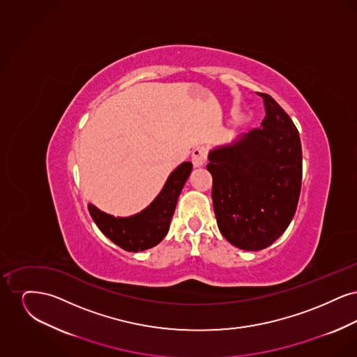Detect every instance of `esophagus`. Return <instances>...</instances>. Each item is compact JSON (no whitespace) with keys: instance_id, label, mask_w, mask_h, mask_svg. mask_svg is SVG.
Returning a JSON list of instances; mask_svg holds the SVG:
<instances>
[{"instance_id":"esophagus-1","label":"esophagus","mask_w":357,"mask_h":357,"mask_svg":"<svg viewBox=\"0 0 357 357\" xmlns=\"http://www.w3.org/2000/svg\"><path fill=\"white\" fill-rule=\"evenodd\" d=\"M191 160H192L194 167H202V166H204L206 162H207V149H206L204 146L197 147V149L192 151Z\"/></svg>"}]
</instances>
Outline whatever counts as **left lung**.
I'll list each match as a JSON object with an SVG mask.
<instances>
[{
	"label": "left lung",
	"instance_id": "1",
	"mask_svg": "<svg viewBox=\"0 0 357 357\" xmlns=\"http://www.w3.org/2000/svg\"><path fill=\"white\" fill-rule=\"evenodd\" d=\"M259 128L208 153L213 204L222 236L242 250L271 246L293 220L303 181L301 140L272 96Z\"/></svg>",
	"mask_w": 357,
	"mask_h": 357
}]
</instances>
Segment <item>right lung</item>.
Here are the masks:
<instances>
[{
	"mask_svg": "<svg viewBox=\"0 0 357 357\" xmlns=\"http://www.w3.org/2000/svg\"><path fill=\"white\" fill-rule=\"evenodd\" d=\"M191 170V162L179 165L150 206L135 215L114 217L92 204H88L89 214L102 234L121 249L134 253L147 250L166 237L178 198Z\"/></svg>",
	"mask_w": 357,
	"mask_h": 357,
	"instance_id": "add662e5",
	"label": "right lung"
}]
</instances>
